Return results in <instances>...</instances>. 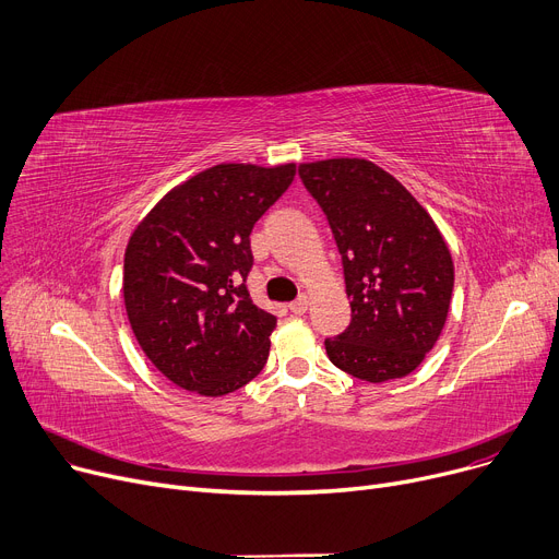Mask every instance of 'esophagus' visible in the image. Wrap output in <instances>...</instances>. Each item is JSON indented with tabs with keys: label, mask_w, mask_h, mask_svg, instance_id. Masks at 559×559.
Here are the masks:
<instances>
[{
	"label": "esophagus",
	"mask_w": 559,
	"mask_h": 559,
	"mask_svg": "<svg viewBox=\"0 0 559 559\" xmlns=\"http://www.w3.org/2000/svg\"><path fill=\"white\" fill-rule=\"evenodd\" d=\"M308 304H310V299H308L306 295H301L297 301H292V304H289V312H295V314H304V312L308 310Z\"/></svg>",
	"instance_id": "obj_1"
}]
</instances>
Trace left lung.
I'll return each mask as SVG.
<instances>
[{"mask_svg":"<svg viewBox=\"0 0 559 559\" xmlns=\"http://www.w3.org/2000/svg\"><path fill=\"white\" fill-rule=\"evenodd\" d=\"M324 211L350 299V324L326 337L331 362L367 383L413 373L447 324L451 251L424 205L365 158L299 165Z\"/></svg>","mask_w":559,"mask_h":559,"instance_id":"left-lung-1","label":"left lung"}]
</instances>
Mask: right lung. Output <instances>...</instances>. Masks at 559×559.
<instances>
[{
  "mask_svg": "<svg viewBox=\"0 0 559 559\" xmlns=\"http://www.w3.org/2000/svg\"><path fill=\"white\" fill-rule=\"evenodd\" d=\"M297 165L224 163L167 192L124 253V306L133 335L174 385L224 396L270 356L276 317L247 289L253 224L295 181Z\"/></svg>",
  "mask_w": 559,
  "mask_h": 559,
  "instance_id": "right-lung-1",
  "label": "right lung"
}]
</instances>
